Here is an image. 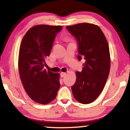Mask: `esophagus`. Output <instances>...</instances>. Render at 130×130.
<instances>
[{
    "instance_id": "esophagus-1",
    "label": "esophagus",
    "mask_w": 130,
    "mask_h": 130,
    "mask_svg": "<svg viewBox=\"0 0 130 130\" xmlns=\"http://www.w3.org/2000/svg\"><path fill=\"white\" fill-rule=\"evenodd\" d=\"M66 75V73L61 72V73H60V76H61V77H64Z\"/></svg>"
}]
</instances>
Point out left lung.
Returning <instances> with one entry per match:
<instances>
[{
    "label": "left lung",
    "instance_id": "obj_1",
    "mask_svg": "<svg viewBox=\"0 0 130 130\" xmlns=\"http://www.w3.org/2000/svg\"><path fill=\"white\" fill-rule=\"evenodd\" d=\"M66 28L77 40L78 60H85L82 71L76 72L73 95L81 104H90L102 92L109 73L111 58L107 40L96 25L81 23Z\"/></svg>",
    "mask_w": 130,
    "mask_h": 130
}]
</instances>
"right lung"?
Here are the masks:
<instances>
[{
	"label": "right lung",
	"instance_id": "right-lung-1",
	"mask_svg": "<svg viewBox=\"0 0 130 130\" xmlns=\"http://www.w3.org/2000/svg\"><path fill=\"white\" fill-rule=\"evenodd\" d=\"M62 26L38 25L23 37L19 52L18 69L21 80L31 99L47 104L56 98L60 86V74L44 69L57 33Z\"/></svg>",
	"mask_w": 130,
	"mask_h": 130
}]
</instances>
